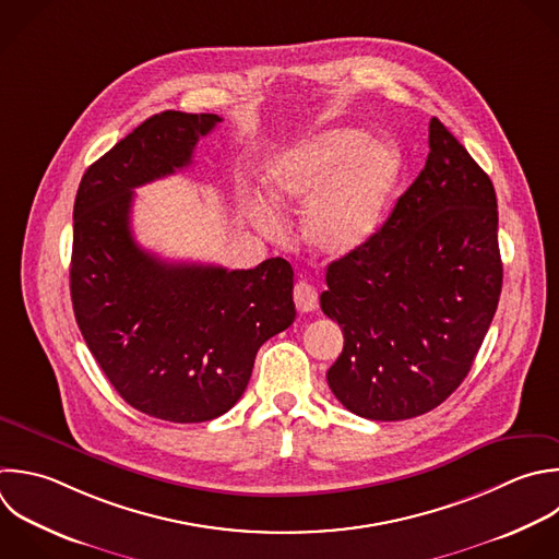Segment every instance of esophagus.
Wrapping results in <instances>:
<instances>
[{
    "label": "esophagus",
    "mask_w": 559,
    "mask_h": 559,
    "mask_svg": "<svg viewBox=\"0 0 559 559\" xmlns=\"http://www.w3.org/2000/svg\"><path fill=\"white\" fill-rule=\"evenodd\" d=\"M293 299L299 312H312L319 306V295L314 290V286H310L308 282H297L293 288Z\"/></svg>",
    "instance_id": "obj_1"
}]
</instances>
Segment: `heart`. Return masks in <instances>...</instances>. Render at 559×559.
I'll list each match as a JSON object with an SVG mask.
<instances>
[{
  "label": "heart",
  "instance_id": "b5f03b06",
  "mask_svg": "<svg viewBox=\"0 0 559 559\" xmlns=\"http://www.w3.org/2000/svg\"><path fill=\"white\" fill-rule=\"evenodd\" d=\"M402 177V155L393 142L369 140L354 127L321 131L286 148L266 170L273 203L308 205L304 234L325 258H345L378 231ZM251 221L264 234H280L273 207L249 201Z\"/></svg>",
  "mask_w": 559,
  "mask_h": 559
}]
</instances>
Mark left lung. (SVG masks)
Returning a JSON list of instances; mask_svg holds the SVG:
<instances>
[{"label":"left lung","instance_id":"left-lung-1","mask_svg":"<svg viewBox=\"0 0 559 559\" xmlns=\"http://www.w3.org/2000/svg\"><path fill=\"white\" fill-rule=\"evenodd\" d=\"M428 146L380 231L325 273L321 310L345 336L328 384L367 419L439 406L467 376L500 297L493 186L437 118Z\"/></svg>","mask_w":559,"mask_h":559}]
</instances>
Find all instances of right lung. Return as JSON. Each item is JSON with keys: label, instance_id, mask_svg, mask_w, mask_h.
<instances>
[{"label": "right lung", "instance_id": "obj_1", "mask_svg": "<svg viewBox=\"0 0 559 559\" xmlns=\"http://www.w3.org/2000/svg\"><path fill=\"white\" fill-rule=\"evenodd\" d=\"M218 122L216 114L148 118L87 168L74 203L70 286L83 338L133 408L177 424L227 413L260 345L297 314L282 258L227 271L159 260L133 238V190L190 166Z\"/></svg>", "mask_w": 559, "mask_h": 559}]
</instances>
